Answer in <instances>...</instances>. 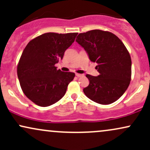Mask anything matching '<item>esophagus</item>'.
<instances>
[{
	"label": "esophagus",
	"instance_id": "34e87169",
	"mask_svg": "<svg viewBox=\"0 0 150 150\" xmlns=\"http://www.w3.org/2000/svg\"><path fill=\"white\" fill-rule=\"evenodd\" d=\"M75 75H76L77 77H83L84 76V75H82V74H78V73L75 74Z\"/></svg>",
	"mask_w": 150,
	"mask_h": 150
}]
</instances>
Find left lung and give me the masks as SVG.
<instances>
[{
	"mask_svg": "<svg viewBox=\"0 0 150 150\" xmlns=\"http://www.w3.org/2000/svg\"><path fill=\"white\" fill-rule=\"evenodd\" d=\"M76 42L84 48L91 61L97 63V77L86 75L89 84L83 89L89 99L100 104L118 100L131 80V58L123 43L107 31L94 30L80 33Z\"/></svg>",
	"mask_w": 150,
	"mask_h": 150,
	"instance_id": "left-lung-1",
	"label": "left lung"
}]
</instances>
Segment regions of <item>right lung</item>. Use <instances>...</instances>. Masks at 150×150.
<instances>
[{
  "label": "right lung",
  "mask_w": 150,
  "mask_h": 150,
  "mask_svg": "<svg viewBox=\"0 0 150 150\" xmlns=\"http://www.w3.org/2000/svg\"><path fill=\"white\" fill-rule=\"evenodd\" d=\"M77 33L43 34L27 44L17 72L26 97L38 106H51L65 95L75 73L55 66L75 41Z\"/></svg>",
  "instance_id": "right-lung-1"
}]
</instances>
